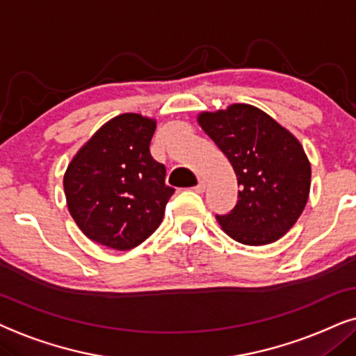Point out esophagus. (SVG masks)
<instances>
[{
  "mask_svg": "<svg viewBox=\"0 0 356 356\" xmlns=\"http://www.w3.org/2000/svg\"><path fill=\"white\" fill-rule=\"evenodd\" d=\"M195 191H197V192H203V191H205V181H203V179H200V181H198V186L195 187Z\"/></svg>",
  "mask_w": 356,
  "mask_h": 356,
  "instance_id": "34e87169",
  "label": "esophagus"
}]
</instances>
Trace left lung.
<instances>
[{
  "label": "left lung",
  "mask_w": 356,
  "mask_h": 356,
  "mask_svg": "<svg viewBox=\"0 0 356 356\" xmlns=\"http://www.w3.org/2000/svg\"><path fill=\"white\" fill-rule=\"evenodd\" d=\"M197 120L229 159L241 187L233 210L216 216L221 229L245 245L283 238L301 216L311 188V163L296 136L249 104L200 112Z\"/></svg>",
  "instance_id": "8db88e82"
}]
</instances>
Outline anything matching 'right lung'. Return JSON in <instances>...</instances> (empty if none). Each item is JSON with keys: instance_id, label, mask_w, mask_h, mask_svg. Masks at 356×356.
Wrapping results in <instances>:
<instances>
[{"instance_id": "right-lung-1", "label": "right lung", "mask_w": 356, "mask_h": 356, "mask_svg": "<svg viewBox=\"0 0 356 356\" xmlns=\"http://www.w3.org/2000/svg\"><path fill=\"white\" fill-rule=\"evenodd\" d=\"M156 120L120 113L74 154L63 175L70 215L83 234L115 250H130L158 229L174 188L149 143Z\"/></svg>"}]
</instances>
